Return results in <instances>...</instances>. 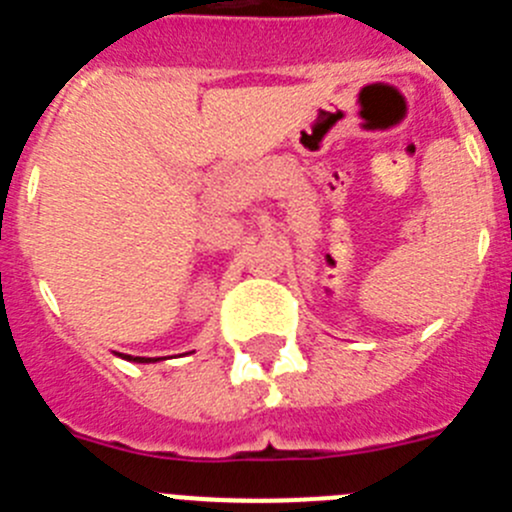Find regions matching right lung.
<instances>
[{
	"label": "right lung",
	"instance_id": "right-lung-1",
	"mask_svg": "<svg viewBox=\"0 0 512 512\" xmlns=\"http://www.w3.org/2000/svg\"><path fill=\"white\" fill-rule=\"evenodd\" d=\"M123 355V353H118ZM123 358H128V361H136V363H151V361H159V358H139V355H123Z\"/></svg>",
	"mask_w": 512,
	"mask_h": 512
}]
</instances>
